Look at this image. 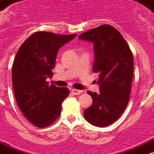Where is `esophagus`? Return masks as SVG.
I'll list each match as a JSON object with an SVG mask.
<instances>
[{
    "instance_id": "1",
    "label": "esophagus",
    "mask_w": 154,
    "mask_h": 154,
    "mask_svg": "<svg viewBox=\"0 0 154 154\" xmlns=\"http://www.w3.org/2000/svg\"><path fill=\"white\" fill-rule=\"evenodd\" d=\"M72 93L73 94H80L82 93V91H80V90H77V89H72Z\"/></svg>"
}]
</instances>
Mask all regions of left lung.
Returning a JSON list of instances; mask_svg holds the SVG:
<instances>
[{"instance_id":"obj_1","label":"left lung","mask_w":154,"mask_h":154,"mask_svg":"<svg viewBox=\"0 0 154 154\" xmlns=\"http://www.w3.org/2000/svg\"><path fill=\"white\" fill-rule=\"evenodd\" d=\"M79 39L94 43L93 72L99 74L100 92L87 91L93 99L84 117L99 127L111 125L122 114L130 100L134 72L133 54L122 34L103 24L87 31Z\"/></svg>"}]
</instances>
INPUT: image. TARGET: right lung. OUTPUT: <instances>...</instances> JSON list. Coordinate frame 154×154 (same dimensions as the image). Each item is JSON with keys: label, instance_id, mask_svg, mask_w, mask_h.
<instances>
[{"label": "right lung", "instance_id": "obj_1", "mask_svg": "<svg viewBox=\"0 0 154 154\" xmlns=\"http://www.w3.org/2000/svg\"><path fill=\"white\" fill-rule=\"evenodd\" d=\"M77 34L59 35L36 32L23 43L12 68V84L19 109L31 123L44 128L54 122L61 113V104L68 97L67 87L49 85L53 77L60 48Z\"/></svg>", "mask_w": 154, "mask_h": 154}]
</instances>
